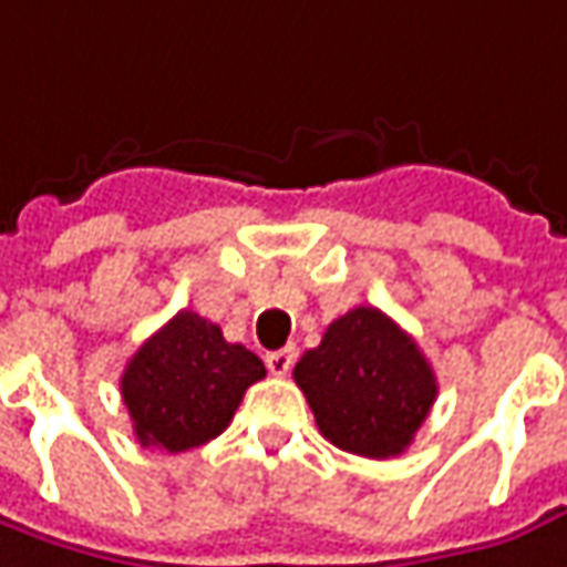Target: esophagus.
Returning <instances> with one entry per match:
<instances>
[{
	"label": "esophagus",
	"instance_id": "esophagus-1",
	"mask_svg": "<svg viewBox=\"0 0 567 567\" xmlns=\"http://www.w3.org/2000/svg\"><path fill=\"white\" fill-rule=\"evenodd\" d=\"M291 365H295V348H282L267 353V369L272 375H288Z\"/></svg>",
	"mask_w": 567,
	"mask_h": 567
}]
</instances>
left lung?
<instances>
[{"instance_id": "left-lung-1", "label": "left lung", "mask_w": 567, "mask_h": 567, "mask_svg": "<svg viewBox=\"0 0 567 567\" xmlns=\"http://www.w3.org/2000/svg\"><path fill=\"white\" fill-rule=\"evenodd\" d=\"M326 441L369 460L413 444L437 396L434 369L410 334L375 307L338 316L295 365Z\"/></svg>"}]
</instances>
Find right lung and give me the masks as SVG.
I'll return each mask as SVG.
<instances>
[{
	"mask_svg": "<svg viewBox=\"0 0 567 567\" xmlns=\"http://www.w3.org/2000/svg\"><path fill=\"white\" fill-rule=\"evenodd\" d=\"M264 375L260 357L229 344L217 322L179 310L133 353L121 394L138 444L183 453L223 434Z\"/></svg>",
	"mask_w": 567,
	"mask_h": 567,
	"instance_id": "add662e5",
	"label": "right lung"
}]
</instances>
